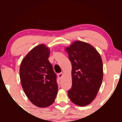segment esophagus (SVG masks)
<instances>
[{
    "instance_id": "1",
    "label": "esophagus",
    "mask_w": 122,
    "mask_h": 122,
    "mask_svg": "<svg viewBox=\"0 0 122 122\" xmlns=\"http://www.w3.org/2000/svg\"><path fill=\"white\" fill-rule=\"evenodd\" d=\"M63 75H64V74H63V73H60L58 74V77L60 79H62Z\"/></svg>"
}]
</instances>
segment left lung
<instances>
[{
    "label": "left lung",
    "mask_w": 122,
    "mask_h": 122,
    "mask_svg": "<svg viewBox=\"0 0 122 122\" xmlns=\"http://www.w3.org/2000/svg\"><path fill=\"white\" fill-rule=\"evenodd\" d=\"M72 64L70 100L79 106H86L96 97L103 77L100 54L89 43L76 41L65 48Z\"/></svg>",
    "instance_id": "8db88e82"
}]
</instances>
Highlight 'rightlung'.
Instances as JSON below:
<instances>
[{"mask_svg": "<svg viewBox=\"0 0 122 122\" xmlns=\"http://www.w3.org/2000/svg\"><path fill=\"white\" fill-rule=\"evenodd\" d=\"M49 55V48L39 45L24 57L19 69L25 94L33 104L41 108L52 104L58 92L56 75L48 60Z\"/></svg>", "mask_w": 122, "mask_h": 122, "instance_id": "add662e5", "label": "right lung"}]
</instances>
